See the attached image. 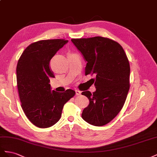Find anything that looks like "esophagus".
Instances as JSON below:
<instances>
[{"label": "esophagus", "instance_id": "obj_1", "mask_svg": "<svg viewBox=\"0 0 157 157\" xmlns=\"http://www.w3.org/2000/svg\"><path fill=\"white\" fill-rule=\"evenodd\" d=\"M81 93H82V92L80 91H79V90H75V94H76V95H81Z\"/></svg>", "mask_w": 157, "mask_h": 157}]
</instances>
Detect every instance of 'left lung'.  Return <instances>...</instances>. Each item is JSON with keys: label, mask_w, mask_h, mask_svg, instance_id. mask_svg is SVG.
I'll return each instance as SVG.
<instances>
[{"label": "left lung", "mask_w": 157, "mask_h": 157, "mask_svg": "<svg viewBox=\"0 0 157 157\" xmlns=\"http://www.w3.org/2000/svg\"><path fill=\"white\" fill-rule=\"evenodd\" d=\"M71 42L87 62L86 75L94 74L96 91H86L89 105L82 118L93 126H102L113 120L126 101L129 89L130 67L123 48L102 37L72 39Z\"/></svg>", "instance_id": "obj_1"}]
</instances>
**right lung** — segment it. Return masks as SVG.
<instances>
[{
	"label": "right lung",
	"mask_w": 157,
	"mask_h": 157,
	"mask_svg": "<svg viewBox=\"0 0 157 157\" xmlns=\"http://www.w3.org/2000/svg\"><path fill=\"white\" fill-rule=\"evenodd\" d=\"M68 42L64 39L42 40L33 43L22 53L16 67L20 99L27 118L35 126L49 128L61 117L64 104L75 94L72 89L59 93L50 78L55 75L49 67L52 58Z\"/></svg>",
	"instance_id": "1"
}]
</instances>
